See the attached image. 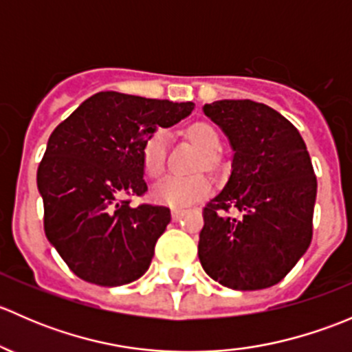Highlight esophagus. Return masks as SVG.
Returning <instances> with one entry per match:
<instances>
[{"label": "esophagus", "mask_w": 352, "mask_h": 352, "mask_svg": "<svg viewBox=\"0 0 352 352\" xmlns=\"http://www.w3.org/2000/svg\"><path fill=\"white\" fill-rule=\"evenodd\" d=\"M186 214V209H182V208H172V218L175 219H180L182 218V216Z\"/></svg>", "instance_id": "34e87169"}]
</instances>
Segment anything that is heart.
Listing matches in <instances>:
<instances>
[{"label":"heart","instance_id":"obj_1","mask_svg":"<svg viewBox=\"0 0 352 352\" xmlns=\"http://www.w3.org/2000/svg\"><path fill=\"white\" fill-rule=\"evenodd\" d=\"M187 136L202 151V163L212 166L216 163V151L219 148V134L212 124L196 120L186 129ZM143 166L150 177H158L165 170L166 162V136L163 131H155L143 146ZM211 190V182L206 175L199 173L192 177L165 175L153 186V197L163 204L182 208L197 199L204 197Z\"/></svg>","mask_w":352,"mask_h":352}]
</instances>
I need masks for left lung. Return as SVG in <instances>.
I'll use <instances>...</instances> for the list:
<instances>
[{"mask_svg": "<svg viewBox=\"0 0 352 352\" xmlns=\"http://www.w3.org/2000/svg\"><path fill=\"white\" fill-rule=\"evenodd\" d=\"M204 113L235 155L225 189L202 209V269L232 289L278 285L314 235L317 177L303 138L286 117L252 100L212 102Z\"/></svg>", "mask_w": 352, "mask_h": 352, "instance_id": "obj_1", "label": "left lung"}]
</instances>
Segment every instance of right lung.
Returning <instances> with one entry per match:
<instances>
[{"instance_id":"add662e5","label":"right lung","mask_w":352,"mask_h":352,"mask_svg":"<svg viewBox=\"0 0 352 352\" xmlns=\"http://www.w3.org/2000/svg\"><path fill=\"white\" fill-rule=\"evenodd\" d=\"M192 109V102L100 91L52 131L37 168L44 232L78 278L120 286L148 271L170 209L131 206L129 197L148 190L141 153L156 127Z\"/></svg>"}]
</instances>
